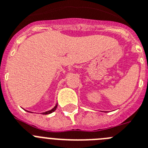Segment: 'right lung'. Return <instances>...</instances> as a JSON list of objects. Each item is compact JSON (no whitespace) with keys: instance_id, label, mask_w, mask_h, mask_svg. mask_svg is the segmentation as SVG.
<instances>
[{"instance_id":"add662e5","label":"right lung","mask_w":148,"mask_h":148,"mask_svg":"<svg viewBox=\"0 0 148 148\" xmlns=\"http://www.w3.org/2000/svg\"><path fill=\"white\" fill-rule=\"evenodd\" d=\"M56 108H57V105H56V107H55V108H53V109H52V110H49V111H47V112H46V113H43V114H45V115H47V114H49V113H53V112H54V111L56 110Z\"/></svg>"}]
</instances>
